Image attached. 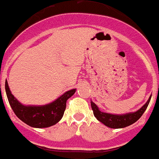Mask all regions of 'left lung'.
I'll use <instances>...</instances> for the list:
<instances>
[{
  "mask_svg": "<svg viewBox=\"0 0 159 159\" xmlns=\"http://www.w3.org/2000/svg\"><path fill=\"white\" fill-rule=\"evenodd\" d=\"M151 95L145 102V104L142 106L139 110H137L135 112H130L124 115H114L110 113L102 112L98 109L97 105L91 101V108L93 110L94 116L97 118L98 121L102 123L103 125L111 129H122L129 125H133L136 121H137L141 118V116L145 112V111L147 108L148 105L150 103Z\"/></svg>",
  "mask_w": 159,
  "mask_h": 159,
  "instance_id": "obj_1",
  "label": "left lung"
}]
</instances>
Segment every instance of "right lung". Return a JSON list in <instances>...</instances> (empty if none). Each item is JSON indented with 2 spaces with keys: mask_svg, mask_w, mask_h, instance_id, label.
I'll return each instance as SVG.
<instances>
[{
  "mask_svg": "<svg viewBox=\"0 0 159 159\" xmlns=\"http://www.w3.org/2000/svg\"><path fill=\"white\" fill-rule=\"evenodd\" d=\"M76 89L65 92L54 102L43 106H25L19 102L11 94L5 81V92L11 108L18 118L33 128H48L56 125L63 117L66 102L75 93Z\"/></svg>",
  "mask_w": 159,
  "mask_h": 159,
  "instance_id": "obj_1",
  "label": "right lung"
}]
</instances>
